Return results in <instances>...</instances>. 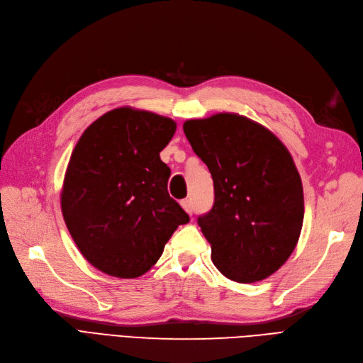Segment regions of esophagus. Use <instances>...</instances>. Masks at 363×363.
I'll list each match as a JSON object with an SVG mask.
<instances>
[{
  "label": "esophagus",
  "instance_id": "1",
  "mask_svg": "<svg viewBox=\"0 0 363 363\" xmlns=\"http://www.w3.org/2000/svg\"><path fill=\"white\" fill-rule=\"evenodd\" d=\"M180 204H182V208H183L186 212H188L189 215H192V203H191V200H183Z\"/></svg>",
  "mask_w": 363,
  "mask_h": 363
}]
</instances>
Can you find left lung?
<instances>
[{"mask_svg":"<svg viewBox=\"0 0 363 363\" xmlns=\"http://www.w3.org/2000/svg\"><path fill=\"white\" fill-rule=\"evenodd\" d=\"M183 131L213 180V208L199 226L215 267L241 284L269 278L302 229L303 191L291 154L269 128L237 113L189 119Z\"/></svg>","mask_w":363,"mask_h":363,"instance_id":"obj_1","label":"left lung"}]
</instances>
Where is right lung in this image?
Instances as JSON below:
<instances>
[{"instance_id": "1", "label": "right lung", "mask_w": 363, "mask_h": 363, "mask_svg": "<svg viewBox=\"0 0 363 363\" xmlns=\"http://www.w3.org/2000/svg\"><path fill=\"white\" fill-rule=\"evenodd\" d=\"M175 130L169 117L119 106L96 119L74 146L61 211L82 257L106 275L142 277L189 221L169 197L171 169L160 160Z\"/></svg>"}]
</instances>
